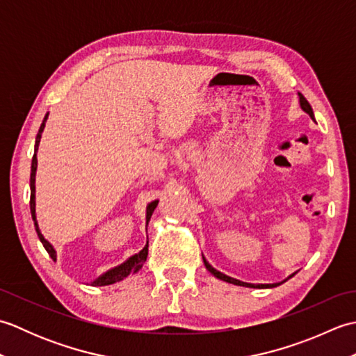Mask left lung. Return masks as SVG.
<instances>
[{
  "instance_id": "8db88e82",
  "label": "left lung",
  "mask_w": 356,
  "mask_h": 356,
  "mask_svg": "<svg viewBox=\"0 0 356 356\" xmlns=\"http://www.w3.org/2000/svg\"><path fill=\"white\" fill-rule=\"evenodd\" d=\"M298 97H300V107L303 108V111H306L307 115L311 116V118L315 120V118H314V111H312V107H311V104L307 102L306 97H305L303 95H301V93H298ZM203 263H205L207 269H208V270L211 272V274H213L214 277H217V278L223 280V282H226V283H232V284H237V286H245V287H259V289H264V287H275V286L283 284L284 282H287V280H289V278H292V277H293V274H292V275H289V277H287L286 280H283V282H280V283H272V284H252V283H245V282H240V280H236V278H232V277H228V275L222 274L220 270H217V269H214L213 266H211V264L207 261L205 257H203Z\"/></svg>"
}]
</instances>
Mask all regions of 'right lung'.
<instances>
[{"label":"right lung","mask_w":356,"mask_h":356,"mask_svg":"<svg viewBox=\"0 0 356 356\" xmlns=\"http://www.w3.org/2000/svg\"><path fill=\"white\" fill-rule=\"evenodd\" d=\"M47 118H49V113L44 116V120H42V124H41V127H40V131H38V134H36V140H35V154H33V159H32V172H30V213H32V218H33V222H35V229H36V232H38V237H40L42 246L45 248V251L49 252V255L51 257V259L56 261V251H55V248H53V246L49 243V241L44 238V236H42L41 231H40V226H38L36 213H35V176H36V166H38L36 153H38V147H40L41 134H42V131H44L45 120H47ZM157 203H159V200H154V202L148 203V207H147V225H148V222H149L151 216H153V213H154ZM147 255H148V241H147V245L143 246L142 251H139L138 254L131 255L130 259L125 260L122 264H119V266L107 270V272H105V274H102L101 277H97V278L95 280V282L92 283V286H107V284H113V283L120 282V280H124L125 277H128L130 274H136V272H138V270L143 266V263H145Z\"/></svg>","instance_id":"right-lung-1"}]
</instances>
